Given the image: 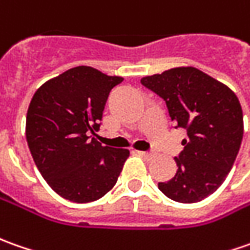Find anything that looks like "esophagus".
Here are the masks:
<instances>
[{
	"label": "esophagus",
	"instance_id": "1",
	"mask_svg": "<svg viewBox=\"0 0 250 250\" xmlns=\"http://www.w3.org/2000/svg\"><path fill=\"white\" fill-rule=\"evenodd\" d=\"M140 155L144 156L145 159H152V158H155V153H153V152H140Z\"/></svg>",
	"mask_w": 250,
	"mask_h": 250
}]
</instances>
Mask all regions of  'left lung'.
Instances as JSON below:
<instances>
[{
	"label": "left lung",
	"instance_id": "1",
	"mask_svg": "<svg viewBox=\"0 0 250 250\" xmlns=\"http://www.w3.org/2000/svg\"><path fill=\"white\" fill-rule=\"evenodd\" d=\"M141 84L165 99L171 120L188 134L176 158V176L159 183V189L180 203L208 198L224 183L242 142L244 115L237 95L192 66L142 77Z\"/></svg>",
	"mask_w": 250,
	"mask_h": 250
}]
</instances>
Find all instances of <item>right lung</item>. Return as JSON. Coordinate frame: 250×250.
Instances as JSON below:
<instances>
[{
	"label": "right lung",
	"instance_id": "add662e5",
	"mask_svg": "<svg viewBox=\"0 0 250 250\" xmlns=\"http://www.w3.org/2000/svg\"><path fill=\"white\" fill-rule=\"evenodd\" d=\"M123 82L91 66H77L34 92L26 116V140L47 184L70 202H94L120 176L128 149L102 146L88 133L99 120L110 90Z\"/></svg>",
	"mask_w": 250,
	"mask_h": 250
}]
</instances>
